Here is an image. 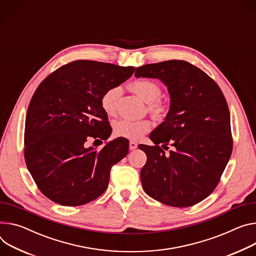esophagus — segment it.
I'll return each mask as SVG.
<instances>
[{
    "instance_id": "obj_1",
    "label": "esophagus",
    "mask_w": 256,
    "mask_h": 256,
    "mask_svg": "<svg viewBox=\"0 0 256 256\" xmlns=\"http://www.w3.org/2000/svg\"><path fill=\"white\" fill-rule=\"evenodd\" d=\"M136 147H138L136 142H134V141L130 142V150H134V149H136Z\"/></svg>"
}]
</instances>
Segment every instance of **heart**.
<instances>
[{
    "mask_svg": "<svg viewBox=\"0 0 256 256\" xmlns=\"http://www.w3.org/2000/svg\"><path fill=\"white\" fill-rule=\"evenodd\" d=\"M130 88L145 102L150 103V110L154 113H160L164 110V106L157 101L161 94L160 86L153 80L141 78L132 82ZM122 90L120 86L108 88L101 97V107L107 114L115 112L116 101H118ZM151 124L148 120H122L114 124V134L118 136H124L132 140H138L142 134L150 130Z\"/></svg>",
    "mask_w": 256,
    "mask_h": 256,
    "instance_id": "b5f03b06",
    "label": "heart"
}]
</instances>
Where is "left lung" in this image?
<instances>
[{
	"instance_id": "left-lung-1",
	"label": "left lung",
	"mask_w": 256,
	"mask_h": 256,
	"mask_svg": "<svg viewBox=\"0 0 256 256\" xmlns=\"http://www.w3.org/2000/svg\"><path fill=\"white\" fill-rule=\"evenodd\" d=\"M134 76L160 80L170 98L164 122L150 134L155 146L138 145L147 155L141 170L143 189L170 206L195 205L214 192L233 150L222 92L200 68L184 60L146 64ZM168 144L174 150L168 156L162 148Z\"/></svg>"
}]
</instances>
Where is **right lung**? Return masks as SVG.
<instances>
[{
	"mask_svg": "<svg viewBox=\"0 0 256 256\" xmlns=\"http://www.w3.org/2000/svg\"><path fill=\"white\" fill-rule=\"evenodd\" d=\"M136 68L90 60L61 66L46 78L30 100L24 132V157L40 191L63 206H78L101 196L110 170L128 153L118 138L97 151L90 138H109L101 97L130 78Z\"/></svg>",
	"mask_w": 256,
	"mask_h": 256,
	"instance_id": "obj_1",
	"label": "right lung"
}]
</instances>
